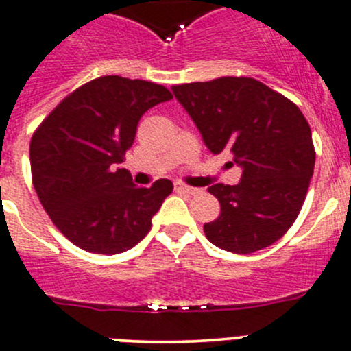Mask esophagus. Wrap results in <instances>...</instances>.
Instances as JSON below:
<instances>
[{
	"mask_svg": "<svg viewBox=\"0 0 351 351\" xmlns=\"http://www.w3.org/2000/svg\"><path fill=\"white\" fill-rule=\"evenodd\" d=\"M175 190H176V192L190 193V195H195V193H199V189H193V186L185 185V183H182V182L175 183Z\"/></svg>",
	"mask_w": 351,
	"mask_h": 351,
	"instance_id": "obj_1",
	"label": "esophagus"
}]
</instances>
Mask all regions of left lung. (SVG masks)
I'll return each mask as SVG.
<instances>
[{"instance_id":"obj_1","label":"left lung","mask_w":351,"mask_h":351,"mask_svg":"<svg viewBox=\"0 0 351 351\" xmlns=\"http://www.w3.org/2000/svg\"><path fill=\"white\" fill-rule=\"evenodd\" d=\"M171 90L206 147L213 154L230 151L241 168L237 185L209 186L221 214L204 224L207 240L233 254L273 245L297 219L314 175L312 132L302 111L248 77L193 82Z\"/></svg>"}]
</instances>
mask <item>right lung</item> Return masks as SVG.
<instances>
[{
    "mask_svg": "<svg viewBox=\"0 0 351 351\" xmlns=\"http://www.w3.org/2000/svg\"><path fill=\"white\" fill-rule=\"evenodd\" d=\"M171 97L162 85L106 75L64 97L34 134V189L58 230L82 250L121 254L151 230L173 183L137 186L118 165L142 114Z\"/></svg>",
    "mask_w": 351,
    "mask_h": 351,
    "instance_id": "1",
    "label": "right lung"
}]
</instances>
